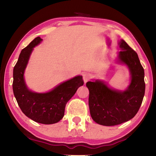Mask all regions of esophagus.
Listing matches in <instances>:
<instances>
[{
    "mask_svg": "<svg viewBox=\"0 0 156 156\" xmlns=\"http://www.w3.org/2000/svg\"><path fill=\"white\" fill-rule=\"evenodd\" d=\"M82 77H83V80L84 82H87L91 78V74H89V73H84L82 74Z\"/></svg>",
    "mask_w": 156,
    "mask_h": 156,
    "instance_id": "1",
    "label": "esophagus"
}]
</instances>
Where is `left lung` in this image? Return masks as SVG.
I'll return each instance as SVG.
<instances>
[{"mask_svg":"<svg viewBox=\"0 0 156 156\" xmlns=\"http://www.w3.org/2000/svg\"><path fill=\"white\" fill-rule=\"evenodd\" d=\"M121 51L117 62L129 68L130 84L124 90L114 89L103 80L87 82L89 90L88 105L90 115L96 123L115 126L130 120L138 112L145 94L144 69L138 55L124 40L118 42Z\"/></svg>","mask_w":156,"mask_h":156,"instance_id":"obj_1","label":"left lung"}]
</instances>
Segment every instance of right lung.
Returning <instances> with one entry per match:
<instances>
[{
    "mask_svg": "<svg viewBox=\"0 0 156 156\" xmlns=\"http://www.w3.org/2000/svg\"><path fill=\"white\" fill-rule=\"evenodd\" d=\"M42 41L41 37H36L21 51L13 68V90L18 105L27 117L38 123L51 124L63 118L66 103L84 84V81L79 75L62 82L48 92L36 93L30 90L24 72L34 48Z\"/></svg>",
    "mask_w": 156,
    "mask_h": 156,
    "instance_id": "add662e5",
    "label": "right lung"
}]
</instances>
